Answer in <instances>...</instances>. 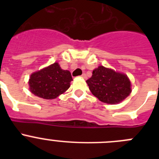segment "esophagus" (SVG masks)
<instances>
[{
  "label": "esophagus",
  "mask_w": 159,
  "mask_h": 159,
  "mask_svg": "<svg viewBox=\"0 0 159 159\" xmlns=\"http://www.w3.org/2000/svg\"><path fill=\"white\" fill-rule=\"evenodd\" d=\"M81 76H82V78H84V79H87V75H86V74H85V73H84V74H83Z\"/></svg>",
  "instance_id": "1"
}]
</instances>
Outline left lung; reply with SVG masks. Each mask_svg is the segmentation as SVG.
<instances>
[{"instance_id":"obj_1","label":"left lung","mask_w":159,"mask_h":159,"mask_svg":"<svg viewBox=\"0 0 159 159\" xmlns=\"http://www.w3.org/2000/svg\"><path fill=\"white\" fill-rule=\"evenodd\" d=\"M86 82L91 92L101 102L108 104L122 102L131 92L127 75L103 66L95 68Z\"/></svg>"}]
</instances>
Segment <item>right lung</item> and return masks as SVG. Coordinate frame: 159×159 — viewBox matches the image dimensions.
<instances>
[{
  "mask_svg": "<svg viewBox=\"0 0 159 159\" xmlns=\"http://www.w3.org/2000/svg\"><path fill=\"white\" fill-rule=\"evenodd\" d=\"M71 80V72L63 70L58 63H54L32 73L29 81V89L42 99H56L69 88Z\"/></svg>",
  "mask_w": 159,
  "mask_h": 159,
  "instance_id": "1",
  "label": "right lung"
}]
</instances>
